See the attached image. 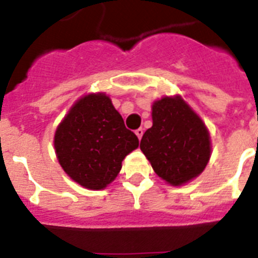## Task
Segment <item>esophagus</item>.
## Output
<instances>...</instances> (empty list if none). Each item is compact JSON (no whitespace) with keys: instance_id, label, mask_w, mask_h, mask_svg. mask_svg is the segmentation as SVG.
Returning <instances> with one entry per match:
<instances>
[{"instance_id":"obj_1","label":"esophagus","mask_w":258,"mask_h":258,"mask_svg":"<svg viewBox=\"0 0 258 258\" xmlns=\"http://www.w3.org/2000/svg\"><path fill=\"white\" fill-rule=\"evenodd\" d=\"M143 133H144V131H143V128H138L135 131V134H136V136H138V138H139V140L142 139V136H143Z\"/></svg>"}]
</instances>
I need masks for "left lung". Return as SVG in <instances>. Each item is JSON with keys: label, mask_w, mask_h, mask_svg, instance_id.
I'll list each match as a JSON object with an SVG mask.
<instances>
[{"label": "left lung", "mask_w": 258, "mask_h": 258, "mask_svg": "<svg viewBox=\"0 0 258 258\" xmlns=\"http://www.w3.org/2000/svg\"><path fill=\"white\" fill-rule=\"evenodd\" d=\"M140 149L160 178L181 186L205 170L211 139L201 116L176 94L152 103V127L143 135Z\"/></svg>", "instance_id": "1"}]
</instances>
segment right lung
Returning a JSON list of instances; mask_svg holds the SVG:
<instances>
[{"instance_id":"add662e5","label":"right lung","mask_w":258,"mask_h":258,"mask_svg":"<svg viewBox=\"0 0 258 258\" xmlns=\"http://www.w3.org/2000/svg\"><path fill=\"white\" fill-rule=\"evenodd\" d=\"M53 146L59 164L75 182L102 190L116 178L139 139L125 128L106 93H89L73 103L57 125Z\"/></svg>"}]
</instances>
